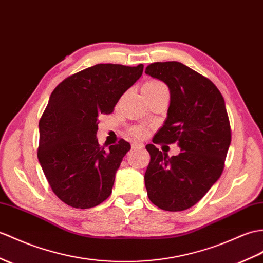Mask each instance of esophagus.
I'll list each match as a JSON object with an SVG mask.
<instances>
[{"mask_svg": "<svg viewBox=\"0 0 263 263\" xmlns=\"http://www.w3.org/2000/svg\"><path fill=\"white\" fill-rule=\"evenodd\" d=\"M131 146H132V148H142L143 143H141L140 141H132Z\"/></svg>", "mask_w": 263, "mask_h": 263, "instance_id": "1", "label": "esophagus"}]
</instances>
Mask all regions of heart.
Returning <instances> with one entry per match:
<instances>
[{"mask_svg":"<svg viewBox=\"0 0 263 263\" xmlns=\"http://www.w3.org/2000/svg\"><path fill=\"white\" fill-rule=\"evenodd\" d=\"M163 89H167V86L162 82L157 81V79H150V81L145 82L142 86V91H144V93H156V91L163 90ZM127 132L136 138H144L146 134H148L146 127L142 125L131 126L129 127Z\"/></svg>","mask_w":263,"mask_h":263,"instance_id":"1","label":"heart"}]
</instances>
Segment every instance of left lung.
Returning a JSON list of instances; mask_svg holds the SVG:
<instances>
[{"instance_id":"1","label":"left lung","mask_w":263,"mask_h":263,"mask_svg":"<svg viewBox=\"0 0 263 263\" xmlns=\"http://www.w3.org/2000/svg\"><path fill=\"white\" fill-rule=\"evenodd\" d=\"M145 74L170 90L168 117L156 144L178 143L169 158L155 144L145 146L150 163L144 175L149 199L163 211L191 209L221 177L231 143V125L221 91L209 78L178 62L152 63Z\"/></svg>"}]
</instances>
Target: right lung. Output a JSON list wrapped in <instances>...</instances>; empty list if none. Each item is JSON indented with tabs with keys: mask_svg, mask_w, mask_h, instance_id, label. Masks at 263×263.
<instances>
[{
	"mask_svg": "<svg viewBox=\"0 0 263 263\" xmlns=\"http://www.w3.org/2000/svg\"><path fill=\"white\" fill-rule=\"evenodd\" d=\"M142 71V64H97L65 78L51 93L39 121L36 154L52 192L68 206L90 209L111 195L131 145L121 139L106 151L96 139L97 121L114 111Z\"/></svg>",
	"mask_w": 263,
	"mask_h": 263,
	"instance_id": "add662e5",
	"label": "right lung"
}]
</instances>
